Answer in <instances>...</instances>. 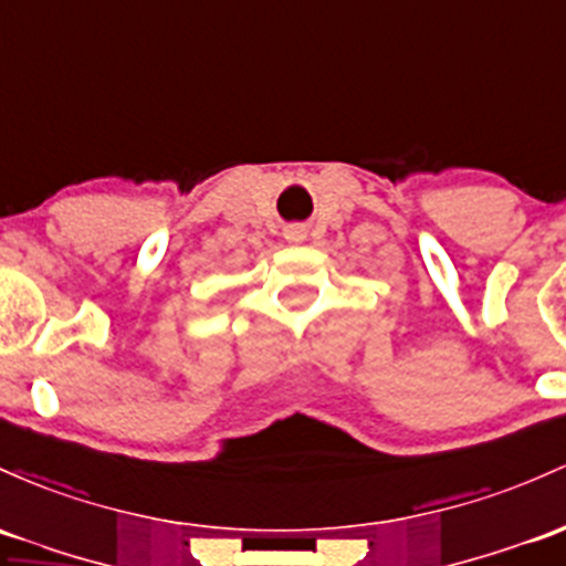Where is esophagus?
<instances>
[{
	"instance_id": "esophagus-1",
	"label": "esophagus",
	"mask_w": 566,
	"mask_h": 566,
	"mask_svg": "<svg viewBox=\"0 0 566 566\" xmlns=\"http://www.w3.org/2000/svg\"><path fill=\"white\" fill-rule=\"evenodd\" d=\"M306 235H308L306 226H287V228H284V239H287L290 244H303V241H306Z\"/></svg>"
}]
</instances>
